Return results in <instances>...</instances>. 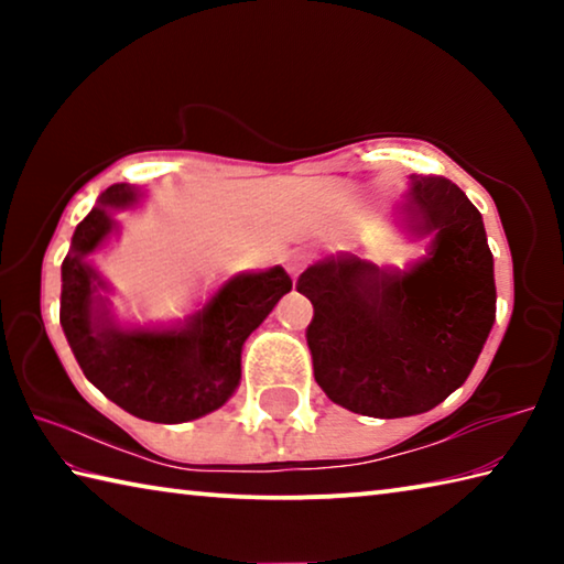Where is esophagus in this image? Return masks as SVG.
<instances>
[{
	"label": "esophagus",
	"instance_id": "obj_1",
	"mask_svg": "<svg viewBox=\"0 0 564 564\" xmlns=\"http://www.w3.org/2000/svg\"><path fill=\"white\" fill-rule=\"evenodd\" d=\"M301 269H303V259H299V261H295V259H293V261L289 263V273L293 275V279H299V273H301Z\"/></svg>",
	"mask_w": 564,
	"mask_h": 564
}]
</instances>
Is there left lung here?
<instances>
[{
	"label": "left lung",
	"instance_id": "8db88e82",
	"mask_svg": "<svg viewBox=\"0 0 564 564\" xmlns=\"http://www.w3.org/2000/svg\"><path fill=\"white\" fill-rule=\"evenodd\" d=\"M395 221L425 253L405 269L340 251L301 273L313 303L305 338L333 403L408 417L460 388L495 323V269L482 216L453 181L410 176Z\"/></svg>",
	"mask_w": 564,
	"mask_h": 564
}]
</instances>
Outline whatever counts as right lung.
<instances>
[{"instance_id": "right-lung-1", "label": "right lung", "mask_w": 564, "mask_h": 564, "mask_svg": "<svg viewBox=\"0 0 564 564\" xmlns=\"http://www.w3.org/2000/svg\"><path fill=\"white\" fill-rule=\"evenodd\" d=\"M139 198L137 186H111L76 226L62 263L59 321L84 376L111 403L151 423H188L236 393L246 338L293 283L283 265L243 271L174 326H123L109 299L111 283L91 256L119 234L117 214Z\"/></svg>"}]
</instances>
